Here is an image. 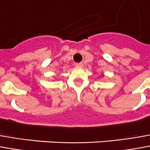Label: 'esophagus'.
<instances>
[{
	"mask_svg": "<svg viewBox=\"0 0 150 150\" xmlns=\"http://www.w3.org/2000/svg\"><path fill=\"white\" fill-rule=\"evenodd\" d=\"M76 66H77V67H78V68H82V67H83V64H82V63H77V64H76Z\"/></svg>",
	"mask_w": 150,
	"mask_h": 150,
	"instance_id": "esophagus-1",
	"label": "esophagus"
}]
</instances>
